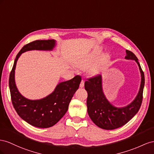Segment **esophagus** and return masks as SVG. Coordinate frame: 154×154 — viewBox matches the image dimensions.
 <instances>
[{"mask_svg": "<svg viewBox=\"0 0 154 154\" xmlns=\"http://www.w3.org/2000/svg\"><path fill=\"white\" fill-rule=\"evenodd\" d=\"M85 86V81H82L81 82V84H80V87L81 88H83Z\"/></svg>", "mask_w": 154, "mask_h": 154, "instance_id": "esophagus-1", "label": "esophagus"}]
</instances>
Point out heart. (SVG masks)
I'll return each mask as SVG.
<instances>
[{"mask_svg": "<svg viewBox=\"0 0 154 154\" xmlns=\"http://www.w3.org/2000/svg\"><path fill=\"white\" fill-rule=\"evenodd\" d=\"M102 53L103 50L101 48H99L94 50L93 51H91L88 55H87L85 57H83L82 59L77 61V67L81 69H85L90 67V66H91L97 60L100 56L102 54ZM109 60V56L108 54H104L102 55V57L98 60L97 62L90 68V72L92 73H95L97 71H98L99 69L103 68L104 66L106 65L108 63Z\"/></svg>", "mask_w": 154, "mask_h": 154, "instance_id": "heart-1", "label": "heart"}]
</instances>
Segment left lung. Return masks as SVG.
Here are the masks:
<instances>
[{
    "instance_id": "8db88e82",
    "label": "left lung",
    "mask_w": 154,
    "mask_h": 154,
    "mask_svg": "<svg viewBox=\"0 0 154 154\" xmlns=\"http://www.w3.org/2000/svg\"><path fill=\"white\" fill-rule=\"evenodd\" d=\"M126 53L125 59L135 61L141 77L139 91L132 102L122 107L113 105L103 92L101 75L89 79L85 83V90L88 92V113L91 121L102 129L113 130L125 125L138 112L142 103L144 75L137 57L130 51L126 50Z\"/></svg>"
}]
</instances>
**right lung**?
Segmentation results:
<instances>
[{
    "label": "right lung",
    "instance_id": "obj_1",
    "mask_svg": "<svg viewBox=\"0 0 154 154\" xmlns=\"http://www.w3.org/2000/svg\"><path fill=\"white\" fill-rule=\"evenodd\" d=\"M55 40H38L25 45L17 55L9 79L11 101L18 115L28 124L46 128L55 125L66 113L74 94L79 87L81 77L59 82L50 94L40 99L32 100L22 95L16 86L15 72L17 62L23 53L32 51H53Z\"/></svg>",
    "mask_w": 154,
    "mask_h": 154
}]
</instances>
